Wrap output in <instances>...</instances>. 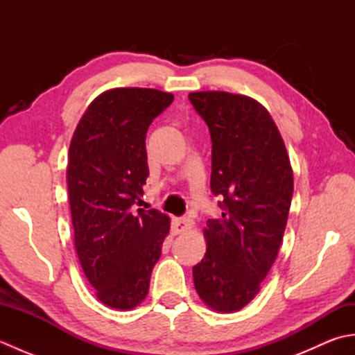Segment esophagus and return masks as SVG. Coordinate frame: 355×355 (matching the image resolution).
Listing matches in <instances>:
<instances>
[{"label": "esophagus", "mask_w": 355, "mask_h": 355, "mask_svg": "<svg viewBox=\"0 0 355 355\" xmlns=\"http://www.w3.org/2000/svg\"><path fill=\"white\" fill-rule=\"evenodd\" d=\"M172 225H173V230H175V233H184V232L192 229V221L189 220V218H177V220H173Z\"/></svg>", "instance_id": "1"}]
</instances>
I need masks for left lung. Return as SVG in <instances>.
Wrapping results in <instances>:
<instances>
[{"instance_id": "1", "label": "left lung", "mask_w": 355, "mask_h": 355, "mask_svg": "<svg viewBox=\"0 0 355 355\" xmlns=\"http://www.w3.org/2000/svg\"><path fill=\"white\" fill-rule=\"evenodd\" d=\"M212 139L210 189L223 201L205 229V258L192 268L198 296L220 313L254 299L276 261L293 198V169L266 107L243 94L191 93Z\"/></svg>"}]
</instances>
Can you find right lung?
Returning <instances> with one entry per match:
<instances>
[{"label":"right lung","mask_w":355,"mask_h":355,"mask_svg":"<svg viewBox=\"0 0 355 355\" xmlns=\"http://www.w3.org/2000/svg\"><path fill=\"white\" fill-rule=\"evenodd\" d=\"M173 94L112 88L88 105L69 149L74 247L102 304L132 310L149 290L169 216L137 209L149 175L146 131Z\"/></svg>","instance_id":"obj_1"}]
</instances>
